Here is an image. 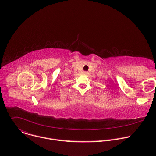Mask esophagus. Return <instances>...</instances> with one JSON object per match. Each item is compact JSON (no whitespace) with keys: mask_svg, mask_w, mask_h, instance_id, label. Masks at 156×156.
Listing matches in <instances>:
<instances>
[{"mask_svg":"<svg viewBox=\"0 0 156 156\" xmlns=\"http://www.w3.org/2000/svg\"><path fill=\"white\" fill-rule=\"evenodd\" d=\"M87 72H83V74L84 75H87Z\"/></svg>","mask_w":156,"mask_h":156,"instance_id":"34e87169","label":"esophagus"}]
</instances>
